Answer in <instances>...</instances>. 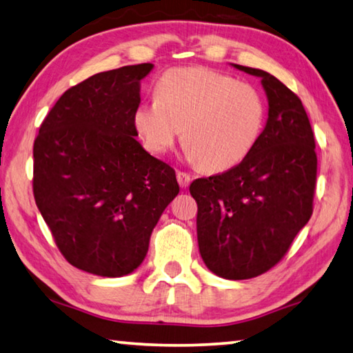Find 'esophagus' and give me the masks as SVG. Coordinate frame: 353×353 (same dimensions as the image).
Returning a JSON list of instances; mask_svg holds the SVG:
<instances>
[{"label": "esophagus", "instance_id": "obj_1", "mask_svg": "<svg viewBox=\"0 0 353 353\" xmlns=\"http://www.w3.org/2000/svg\"><path fill=\"white\" fill-rule=\"evenodd\" d=\"M176 180H178V183H180V186L183 189H186L190 184V181H192V176H190L189 173H186V172H178L176 173Z\"/></svg>", "mask_w": 353, "mask_h": 353}]
</instances>
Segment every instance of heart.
Here are the masks:
<instances>
[{"label": "heart", "instance_id": "1", "mask_svg": "<svg viewBox=\"0 0 353 353\" xmlns=\"http://www.w3.org/2000/svg\"><path fill=\"white\" fill-rule=\"evenodd\" d=\"M154 94L133 114L152 153L169 150L184 128L188 158L223 172L242 163L261 139L267 105L254 85L206 66L173 68L158 79Z\"/></svg>", "mask_w": 353, "mask_h": 353}]
</instances>
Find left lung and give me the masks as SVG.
Masks as SVG:
<instances>
[{"label":"left lung","instance_id":"left-lung-1","mask_svg":"<svg viewBox=\"0 0 353 353\" xmlns=\"http://www.w3.org/2000/svg\"><path fill=\"white\" fill-rule=\"evenodd\" d=\"M261 79L268 119L257 145L221 175L199 178L196 236L203 262L223 279H251L281 261L313 212L316 153L301 99L270 72L232 63Z\"/></svg>","mask_w":353,"mask_h":353}]
</instances>
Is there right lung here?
<instances>
[{
  "mask_svg": "<svg viewBox=\"0 0 353 353\" xmlns=\"http://www.w3.org/2000/svg\"><path fill=\"white\" fill-rule=\"evenodd\" d=\"M152 70V63L122 66L72 86L34 142L37 208L61 254L86 273H133L180 192L175 170L136 141L141 80Z\"/></svg>",
  "mask_w": 353,
  "mask_h": 353,
  "instance_id": "1",
  "label": "right lung"
}]
</instances>
